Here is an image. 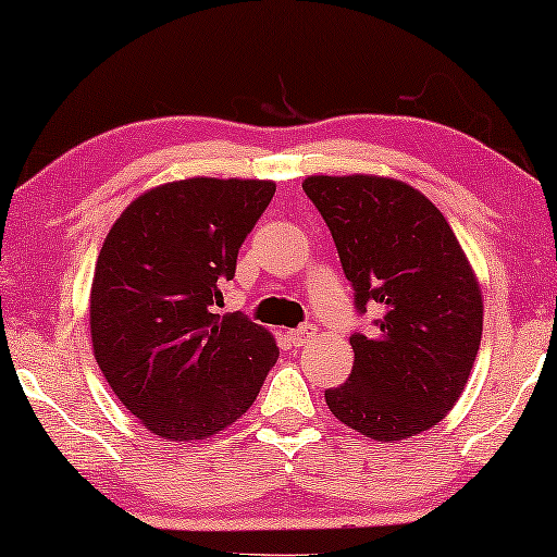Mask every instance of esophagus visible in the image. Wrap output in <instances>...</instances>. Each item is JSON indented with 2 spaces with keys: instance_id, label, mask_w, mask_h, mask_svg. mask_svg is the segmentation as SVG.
<instances>
[{
  "instance_id": "34e87169",
  "label": "esophagus",
  "mask_w": 557,
  "mask_h": 557,
  "mask_svg": "<svg viewBox=\"0 0 557 557\" xmlns=\"http://www.w3.org/2000/svg\"><path fill=\"white\" fill-rule=\"evenodd\" d=\"M311 334H314V326L304 324V326H299V330L288 332V342H292L294 347H304V345H307V339L311 337Z\"/></svg>"
}]
</instances>
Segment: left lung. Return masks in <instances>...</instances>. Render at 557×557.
Segmentation results:
<instances>
[{
  "mask_svg": "<svg viewBox=\"0 0 557 557\" xmlns=\"http://www.w3.org/2000/svg\"><path fill=\"white\" fill-rule=\"evenodd\" d=\"M301 187L330 227L355 309L377 311L375 330L349 337L352 372L324 391L326 406L375 441L429 431L459 400L482 342V292L451 225L398 180L307 177Z\"/></svg>",
  "mask_w": 557,
  "mask_h": 557,
  "instance_id": "1",
  "label": "left lung"
}]
</instances>
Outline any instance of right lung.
Segmentation results:
<instances>
[{
  "label": "right lung",
  "instance_id": "right-lung-1",
  "mask_svg": "<svg viewBox=\"0 0 557 557\" xmlns=\"http://www.w3.org/2000/svg\"><path fill=\"white\" fill-rule=\"evenodd\" d=\"M273 193L263 180L170 182L136 197L106 235L90 286L96 362L157 436L227 429L278 360L263 326L240 311L215 314Z\"/></svg>",
  "mask_w": 557,
  "mask_h": 557
}]
</instances>
